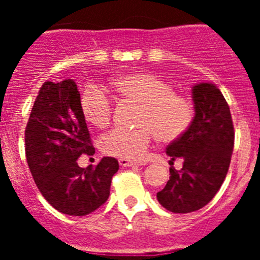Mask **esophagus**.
Segmentation results:
<instances>
[{
    "instance_id": "1",
    "label": "esophagus",
    "mask_w": 260,
    "mask_h": 260,
    "mask_svg": "<svg viewBox=\"0 0 260 260\" xmlns=\"http://www.w3.org/2000/svg\"><path fill=\"white\" fill-rule=\"evenodd\" d=\"M119 165L122 168H126V167H138V165H142L141 162L138 161H133V160H127V158H119L118 160Z\"/></svg>"
}]
</instances>
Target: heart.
Listing matches in <instances>:
<instances>
[{
  "label": "heart",
  "instance_id": "heart-1",
  "mask_svg": "<svg viewBox=\"0 0 260 260\" xmlns=\"http://www.w3.org/2000/svg\"><path fill=\"white\" fill-rule=\"evenodd\" d=\"M112 87L122 98L139 103L137 123L139 127L114 128L102 138L100 147L109 156L142 160L153 135L160 142L171 143L182 137L191 125L194 107L189 99L178 95L171 84L150 73H128L112 80ZM80 112L96 128L109 125L113 105L109 96L98 86H88L80 96Z\"/></svg>",
  "mask_w": 260,
  "mask_h": 260
}]
</instances>
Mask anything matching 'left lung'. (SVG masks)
I'll list each match as a JSON object with an SVG mask.
<instances>
[{"label":"left lung","instance_id":"obj_1","mask_svg":"<svg viewBox=\"0 0 260 260\" xmlns=\"http://www.w3.org/2000/svg\"><path fill=\"white\" fill-rule=\"evenodd\" d=\"M195 116L185 134L167 147L171 161L182 158L183 167L169 169V181L157 201L173 213L203 208L219 191L228 173L234 146L231 110L213 83L192 86Z\"/></svg>","mask_w":260,"mask_h":260}]
</instances>
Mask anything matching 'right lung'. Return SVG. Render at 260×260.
Instances as JSON below:
<instances>
[{
	"label": "right lung",
	"mask_w": 260,
	"mask_h": 260,
	"mask_svg": "<svg viewBox=\"0 0 260 260\" xmlns=\"http://www.w3.org/2000/svg\"><path fill=\"white\" fill-rule=\"evenodd\" d=\"M79 102L73 79L44 82L24 133L36 186L52 207L70 216H86L104 204L119 168L114 157H103L95 168L78 165L82 153H95Z\"/></svg>",
	"instance_id": "1"
}]
</instances>
